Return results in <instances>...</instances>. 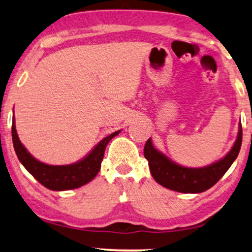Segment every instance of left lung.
Wrapping results in <instances>:
<instances>
[{"label": "left lung", "mask_w": 252, "mask_h": 252, "mask_svg": "<svg viewBox=\"0 0 252 252\" xmlns=\"http://www.w3.org/2000/svg\"><path fill=\"white\" fill-rule=\"evenodd\" d=\"M242 145V124L240 123L239 135L234 146L223 159L204 168H186L170 161L162 153L158 152L151 138L144 147V156L149 160L153 179L167 189L184 193H198L212 188L239 156Z\"/></svg>", "instance_id": "obj_1"}]
</instances>
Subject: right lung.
<instances>
[{
  "label": "right lung",
  "mask_w": 252,
  "mask_h": 252,
  "mask_svg": "<svg viewBox=\"0 0 252 252\" xmlns=\"http://www.w3.org/2000/svg\"><path fill=\"white\" fill-rule=\"evenodd\" d=\"M12 143L15 147L16 154L18 159L25 167L26 170L41 183L47 189L54 191H62L76 189L89 183L99 173L100 167H101V161L103 159V154L107 144L109 140L119 135V131H115L112 135H109L106 138H103L98 145L94 147V150L79 162L73 163V165L66 166H50L42 163L34 159L31 154L28 152V150L23 146V144L19 142L18 136H17L15 120L12 123Z\"/></svg>",
  "instance_id": "right-lung-1"
}]
</instances>
